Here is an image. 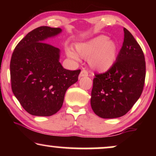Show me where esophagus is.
Wrapping results in <instances>:
<instances>
[{
  "mask_svg": "<svg viewBox=\"0 0 156 156\" xmlns=\"http://www.w3.org/2000/svg\"><path fill=\"white\" fill-rule=\"evenodd\" d=\"M88 76V72H87V70L83 69L81 71L80 74V77H82V76Z\"/></svg>",
  "mask_w": 156,
  "mask_h": 156,
  "instance_id": "1",
  "label": "esophagus"
}]
</instances>
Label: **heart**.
Listing matches in <instances>:
<instances>
[{
  "label": "heart",
  "instance_id": "heart-1",
  "mask_svg": "<svg viewBox=\"0 0 156 156\" xmlns=\"http://www.w3.org/2000/svg\"><path fill=\"white\" fill-rule=\"evenodd\" d=\"M75 48L79 55L89 58V66L99 72L107 71L114 65L118 51L116 42L108 40L106 35H99L87 42L76 44ZM66 54L74 60H80L79 55L72 49H66Z\"/></svg>",
  "mask_w": 156,
  "mask_h": 156
}]
</instances>
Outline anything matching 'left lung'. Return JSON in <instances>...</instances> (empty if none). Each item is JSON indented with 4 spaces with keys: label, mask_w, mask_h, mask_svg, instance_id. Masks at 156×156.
Segmentation results:
<instances>
[{
    "label": "left lung",
    "mask_w": 156,
    "mask_h": 156,
    "mask_svg": "<svg viewBox=\"0 0 156 156\" xmlns=\"http://www.w3.org/2000/svg\"><path fill=\"white\" fill-rule=\"evenodd\" d=\"M122 48L114 65L102 74H95L91 106L103 119L125 115L139 99L146 78L144 52L132 34L123 28Z\"/></svg>",
    "instance_id": "1"
}]
</instances>
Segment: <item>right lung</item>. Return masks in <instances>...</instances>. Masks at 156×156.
I'll return each mask as SVG.
<instances>
[{
	"instance_id": "right-lung-1",
	"label": "right lung",
	"mask_w": 156,
	"mask_h": 156,
	"mask_svg": "<svg viewBox=\"0 0 156 156\" xmlns=\"http://www.w3.org/2000/svg\"><path fill=\"white\" fill-rule=\"evenodd\" d=\"M62 32L41 26L27 33L12 52L10 64L12 91L30 114L50 116L63 104L67 89L81 70H67L59 62V49L44 42Z\"/></svg>"
}]
</instances>
